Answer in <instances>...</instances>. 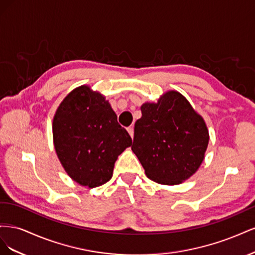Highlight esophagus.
<instances>
[{"mask_svg":"<svg viewBox=\"0 0 255 255\" xmlns=\"http://www.w3.org/2000/svg\"><path fill=\"white\" fill-rule=\"evenodd\" d=\"M128 134L130 135V137H134V128L133 127H128Z\"/></svg>","mask_w":255,"mask_h":255,"instance_id":"esophagus-1","label":"esophagus"}]
</instances>
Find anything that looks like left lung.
<instances>
[{
    "label": "left lung",
    "instance_id": "1",
    "mask_svg": "<svg viewBox=\"0 0 255 255\" xmlns=\"http://www.w3.org/2000/svg\"><path fill=\"white\" fill-rule=\"evenodd\" d=\"M140 110L132 150L146 176L165 185L187 180L202 164L210 139L203 118L174 90Z\"/></svg>",
    "mask_w": 255,
    "mask_h": 255
}]
</instances>
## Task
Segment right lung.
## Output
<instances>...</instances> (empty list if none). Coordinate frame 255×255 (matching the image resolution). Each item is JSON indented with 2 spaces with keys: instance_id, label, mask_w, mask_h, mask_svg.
<instances>
[{
  "instance_id": "right-lung-1",
  "label": "right lung",
  "mask_w": 255,
  "mask_h": 255,
  "mask_svg": "<svg viewBox=\"0 0 255 255\" xmlns=\"http://www.w3.org/2000/svg\"><path fill=\"white\" fill-rule=\"evenodd\" d=\"M52 128L54 146L66 172L89 188L112 179L116 160L132 144L109 101L85 85L60 103Z\"/></svg>"
}]
</instances>
